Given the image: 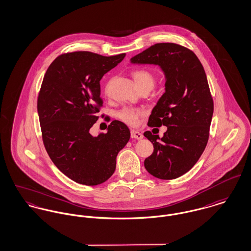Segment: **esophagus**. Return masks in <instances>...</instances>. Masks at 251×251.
<instances>
[{
    "mask_svg": "<svg viewBox=\"0 0 251 251\" xmlns=\"http://www.w3.org/2000/svg\"><path fill=\"white\" fill-rule=\"evenodd\" d=\"M130 136L131 138H134V139H138V140H141L143 139V134L137 130H131L130 131Z\"/></svg>",
    "mask_w": 251,
    "mask_h": 251,
    "instance_id": "obj_1",
    "label": "esophagus"
}]
</instances>
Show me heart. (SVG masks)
I'll use <instances>...</instances> for the list:
<instances>
[{"instance_id": "1", "label": "heart", "mask_w": 251, "mask_h": 251, "mask_svg": "<svg viewBox=\"0 0 251 251\" xmlns=\"http://www.w3.org/2000/svg\"><path fill=\"white\" fill-rule=\"evenodd\" d=\"M132 76L139 89L146 86L152 88L155 83L154 75L147 69H137L132 73ZM105 90H107V88ZM117 116L125 124L134 126L138 125L140 118L143 116V111L141 109L133 107H124L118 112Z\"/></svg>"}]
</instances>
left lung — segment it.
I'll use <instances>...</instances> for the list:
<instances>
[{
    "label": "left lung",
    "mask_w": 251,
    "mask_h": 251,
    "mask_svg": "<svg viewBox=\"0 0 251 251\" xmlns=\"http://www.w3.org/2000/svg\"><path fill=\"white\" fill-rule=\"evenodd\" d=\"M133 64L159 66L165 75V93L150 116V126H167L164 136L146 131L153 145L146 158V170L170 180L190 171L205 150L214 111L205 71L189 49L175 43H158L130 59Z\"/></svg>",
    "instance_id": "1"
}]
</instances>
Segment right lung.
<instances>
[{
  "instance_id": "add662e5",
  "label": "right lung",
  "mask_w": 251,
  "mask_h": 251,
  "mask_svg": "<svg viewBox=\"0 0 251 251\" xmlns=\"http://www.w3.org/2000/svg\"><path fill=\"white\" fill-rule=\"evenodd\" d=\"M125 56L74 51L57 56L46 72L37 100L43 143L53 164L75 182L106 181L130 138L120 121H113L106 133H90L102 105L100 81Z\"/></svg>"
}]
</instances>
